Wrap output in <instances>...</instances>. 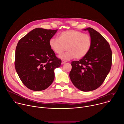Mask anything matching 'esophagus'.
<instances>
[{
	"mask_svg": "<svg viewBox=\"0 0 124 124\" xmlns=\"http://www.w3.org/2000/svg\"><path fill=\"white\" fill-rule=\"evenodd\" d=\"M66 62V61H64V60H62V62H61V64L63 65V64H65Z\"/></svg>",
	"mask_w": 124,
	"mask_h": 124,
	"instance_id": "obj_1",
	"label": "esophagus"
}]
</instances>
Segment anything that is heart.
Listing matches in <instances>:
<instances>
[{
  "instance_id": "b5f03b06",
  "label": "heart",
  "mask_w": 124,
  "mask_h": 124,
  "mask_svg": "<svg viewBox=\"0 0 124 124\" xmlns=\"http://www.w3.org/2000/svg\"><path fill=\"white\" fill-rule=\"evenodd\" d=\"M49 45L50 48L58 55L67 49L68 51L60 56V58L63 60H69L74 57L76 59H80L85 56L91 50L92 39L88 34L71 30L59 33V39L51 38Z\"/></svg>"
}]
</instances>
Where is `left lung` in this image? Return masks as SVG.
<instances>
[{
    "label": "left lung",
    "mask_w": 124,
    "mask_h": 124,
    "mask_svg": "<svg viewBox=\"0 0 124 124\" xmlns=\"http://www.w3.org/2000/svg\"><path fill=\"white\" fill-rule=\"evenodd\" d=\"M83 30L88 31L92 46L84 57L71 62L69 76L77 88L89 92L103 84L111 68L112 54L109 43L100 33L92 28Z\"/></svg>",
    "instance_id": "1"
}]
</instances>
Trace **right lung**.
<instances>
[{"mask_svg":"<svg viewBox=\"0 0 124 124\" xmlns=\"http://www.w3.org/2000/svg\"><path fill=\"white\" fill-rule=\"evenodd\" d=\"M58 30L36 28L22 38L16 48L15 67L23 84L34 91L49 87L54 79V69L61 65L49 45Z\"/></svg>","mask_w":124,"mask_h":124,"instance_id":"obj_1","label":"right lung"}]
</instances>
